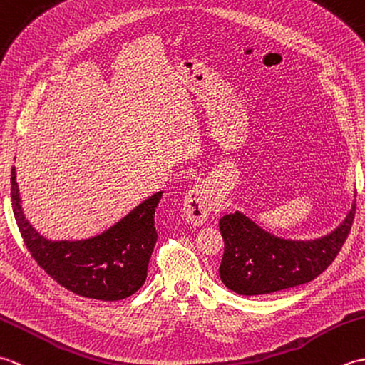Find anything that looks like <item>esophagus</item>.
<instances>
[{
	"label": "esophagus",
	"instance_id": "obj_1",
	"mask_svg": "<svg viewBox=\"0 0 365 365\" xmlns=\"http://www.w3.org/2000/svg\"><path fill=\"white\" fill-rule=\"evenodd\" d=\"M213 208V196L210 190L204 185H196L192 187L187 196L183 199V205H182V213L183 218L188 222L195 224V226H200L204 224L208 216L212 213Z\"/></svg>",
	"mask_w": 365,
	"mask_h": 365
}]
</instances>
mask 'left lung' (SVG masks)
Masks as SVG:
<instances>
[{"label":"left lung","mask_w":365,"mask_h":365,"mask_svg":"<svg viewBox=\"0 0 365 365\" xmlns=\"http://www.w3.org/2000/svg\"><path fill=\"white\" fill-rule=\"evenodd\" d=\"M354 212L356 199L334 230L314 240L276 237L238 210L224 215L220 220L224 240L220 265L222 284L243 297H255L314 281L345 243Z\"/></svg>","instance_id":"8db88e82"}]
</instances>
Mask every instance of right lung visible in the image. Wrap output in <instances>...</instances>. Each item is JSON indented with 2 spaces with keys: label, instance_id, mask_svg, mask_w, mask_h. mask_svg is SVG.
I'll return each instance as SVG.
<instances>
[{
  "label": "right lung",
  "instance_id": "obj_1",
  "mask_svg": "<svg viewBox=\"0 0 365 365\" xmlns=\"http://www.w3.org/2000/svg\"><path fill=\"white\" fill-rule=\"evenodd\" d=\"M15 166L11 170L14 216L34 260L54 281L80 297L118 301L141 289L157 243L155 208L163 192L144 199L100 234L81 240H50L38 234L21 207Z\"/></svg>",
  "mask_w": 365,
  "mask_h": 365
}]
</instances>
